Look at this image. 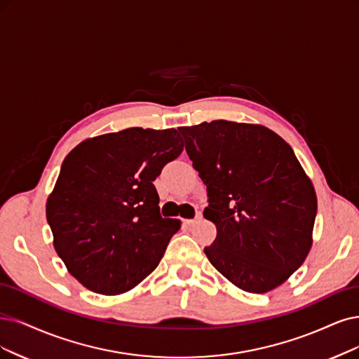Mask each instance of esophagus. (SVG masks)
Segmentation results:
<instances>
[{
    "mask_svg": "<svg viewBox=\"0 0 359 359\" xmlns=\"http://www.w3.org/2000/svg\"><path fill=\"white\" fill-rule=\"evenodd\" d=\"M201 219H203V213H201V211H196V216L194 219H187V220H184V223H187V224H194L196 222H200Z\"/></svg>",
    "mask_w": 359,
    "mask_h": 359,
    "instance_id": "34e87169",
    "label": "esophagus"
}]
</instances>
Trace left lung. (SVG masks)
<instances>
[{"label": "left lung", "instance_id": "8db88e82", "mask_svg": "<svg viewBox=\"0 0 359 359\" xmlns=\"http://www.w3.org/2000/svg\"><path fill=\"white\" fill-rule=\"evenodd\" d=\"M216 224L210 263L248 293L285 283L308 257L316 194L291 146L259 124L217 119L180 127Z\"/></svg>", "mask_w": 359, "mask_h": 359}]
</instances>
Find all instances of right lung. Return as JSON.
Masks as SVG:
<instances>
[{"label":"right lung","mask_w":359,"mask_h":359,"mask_svg":"<svg viewBox=\"0 0 359 359\" xmlns=\"http://www.w3.org/2000/svg\"><path fill=\"white\" fill-rule=\"evenodd\" d=\"M183 143L176 128L133 127L79 143L68 154L46 215L68 272L104 296L142 283L180 220L163 219L154 180Z\"/></svg>","instance_id":"1"}]
</instances>
